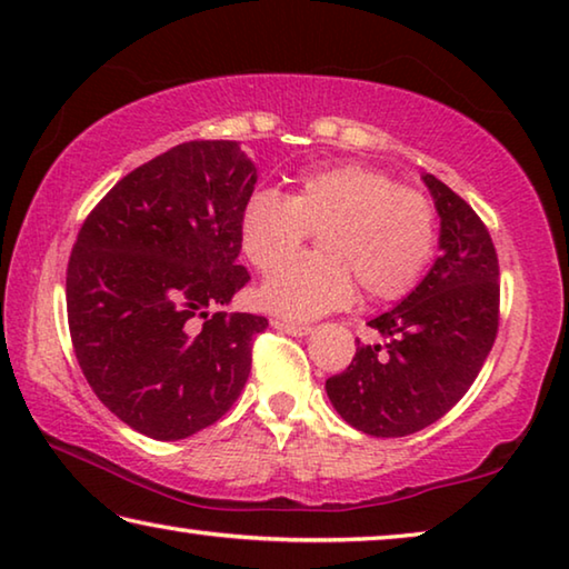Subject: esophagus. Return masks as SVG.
Listing matches in <instances>:
<instances>
[{"label":"esophagus","mask_w":569,"mask_h":569,"mask_svg":"<svg viewBox=\"0 0 569 569\" xmlns=\"http://www.w3.org/2000/svg\"><path fill=\"white\" fill-rule=\"evenodd\" d=\"M273 329L283 331V333H288V336H308V333L313 331L311 326H301V323H291V321H281V319L273 321Z\"/></svg>","instance_id":"obj_1"}]
</instances>
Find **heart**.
Listing matches in <instances>:
<instances>
[{
    "label": "heart",
    "mask_w": 569,
    "mask_h": 569,
    "mask_svg": "<svg viewBox=\"0 0 569 569\" xmlns=\"http://www.w3.org/2000/svg\"><path fill=\"white\" fill-rule=\"evenodd\" d=\"M238 228L246 258L263 273L320 233L319 254L274 267L256 293L266 311L308 321L351 306L353 277L371 301L409 293L435 253L437 210L389 172L336 166L306 172L291 196L253 192Z\"/></svg>",
    "instance_id": "1"
}]
</instances>
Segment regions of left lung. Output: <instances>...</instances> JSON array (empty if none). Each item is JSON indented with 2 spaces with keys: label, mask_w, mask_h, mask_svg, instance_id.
<instances>
[{
  "label": "left lung",
  "mask_w": 569,
  "mask_h": 569,
  "mask_svg": "<svg viewBox=\"0 0 569 569\" xmlns=\"http://www.w3.org/2000/svg\"><path fill=\"white\" fill-rule=\"evenodd\" d=\"M441 218V256L423 281L369 326L387 343L359 346L326 379L333 409L371 437H409L445 417L485 366L499 329V263L465 198L423 176Z\"/></svg>",
  "instance_id": "1"
}]
</instances>
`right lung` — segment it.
Masks as SVG:
<instances>
[{
	"instance_id": "right-lung-1",
	"label": "right lung",
	"mask_w": 569,
	"mask_h": 569,
	"mask_svg": "<svg viewBox=\"0 0 569 569\" xmlns=\"http://www.w3.org/2000/svg\"><path fill=\"white\" fill-rule=\"evenodd\" d=\"M256 178L233 140L182 142L128 172L77 233V363L104 407L150 439L192 437L246 387L268 319L220 308L250 281L238 226Z\"/></svg>"
}]
</instances>
